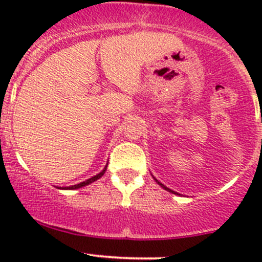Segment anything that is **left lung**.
I'll list each match as a JSON object with an SVG mask.
<instances>
[{
  "mask_svg": "<svg viewBox=\"0 0 262 262\" xmlns=\"http://www.w3.org/2000/svg\"><path fill=\"white\" fill-rule=\"evenodd\" d=\"M156 181H157V180H156ZM158 182V184H160L161 185V186H162L163 187V189H165V190H167V191H170V192H175V191H172V190H171V189H168V187H166L165 186V185H162V184H161V182L160 181H157ZM175 194H176V192H175Z\"/></svg>",
  "mask_w": 262,
  "mask_h": 262,
  "instance_id": "left-lung-1",
  "label": "left lung"
}]
</instances>
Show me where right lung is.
Segmentation results:
<instances>
[{
    "mask_svg": "<svg viewBox=\"0 0 262 262\" xmlns=\"http://www.w3.org/2000/svg\"><path fill=\"white\" fill-rule=\"evenodd\" d=\"M105 171H106V167H105V168H104V170H102V171H101V172H100V173H97V175H96V176H94V178L89 179V180H86V181L81 182V184H77V185H73V186H68V187H62V189H70V190L80 189V187H82V186H86V185L91 184V182L96 181V180H97V179H100V178H101V176H102V175H104V173H105Z\"/></svg>",
    "mask_w": 262,
    "mask_h": 262,
    "instance_id": "right-lung-1",
    "label": "right lung"
}]
</instances>
